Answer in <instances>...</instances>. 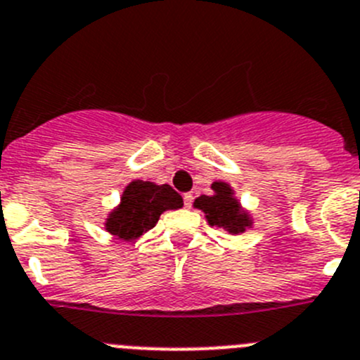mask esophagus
Wrapping results in <instances>:
<instances>
[{"label":"esophagus","mask_w":360,"mask_h":360,"mask_svg":"<svg viewBox=\"0 0 360 360\" xmlns=\"http://www.w3.org/2000/svg\"><path fill=\"white\" fill-rule=\"evenodd\" d=\"M183 198H184V207L190 209L191 204H193V193H184Z\"/></svg>","instance_id":"obj_1"}]
</instances>
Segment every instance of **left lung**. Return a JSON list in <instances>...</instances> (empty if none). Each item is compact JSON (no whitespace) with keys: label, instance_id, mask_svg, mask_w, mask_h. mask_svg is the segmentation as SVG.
I'll list each match as a JSON object with an SVG mask.
<instances>
[{"label":"left lung","instance_id":"left-lung-1","mask_svg":"<svg viewBox=\"0 0 360 360\" xmlns=\"http://www.w3.org/2000/svg\"><path fill=\"white\" fill-rule=\"evenodd\" d=\"M214 195L207 197L202 195L195 200V207L205 212L209 225L223 226L232 233L244 232L246 226H251V219L246 212L240 211V205L232 197V188L226 183H212Z\"/></svg>","mask_w":360,"mask_h":360}]
</instances>
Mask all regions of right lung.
<instances>
[{"label":"right lung","instance_id":"obj_1","mask_svg":"<svg viewBox=\"0 0 360 360\" xmlns=\"http://www.w3.org/2000/svg\"><path fill=\"white\" fill-rule=\"evenodd\" d=\"M183 207V197L169 184L131 181L121 197L120 207L107 218V232L123 240L137 239L151 230L167 209Z\"/></svg>","mask_w":360,"mask_h":360}]
</instances>
